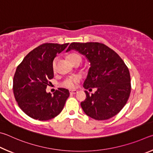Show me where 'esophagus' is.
Returning <instances> with one entry per match:
<instances>
[{
  "label": "esophagus",
  "mask_w": 153,
  "mask_h": 153,
  "mask_svg": "<svg viewBox=\"0 0 153 153\" xmlns=\"http://www.w3.org/2000/svg\"><path fill=\"white\" fill-rule=\"evenodd\" d=\"M69 92L71 94H76V93H78V91H77L76 90H70Z\"/></svg>",
  "instance_id": "1"
}]
</instances>
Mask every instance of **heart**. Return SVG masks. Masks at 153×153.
I'll list each match as a JSON object with an SVG mask.
<instances>
[{
  "instance_id": "heart-1",
  "label": "heart",
  "mask_w": 153,
  "mask_h": 153,
  "mask_svg": "<svg viewBox=\"0 0 153 153\" xmlns=\"http://www.w3.org/2000/svg\"><path fill=\"white\" fill-rule=\"evenodd\" d=\"M68 58L72 63L74 62L75 61L78 60H81V56L79 55L78 53H72V54H71L68 56ZM57 63H58V58L56 57L53 59V60L52 62V70L53 72H56V68H57ZM78 81H79L78 77L68 76L64 79V81L61 82V85L64 87L68 88V89H72V88H74L75 86H76V84Z\"/></svg>"
}]
</instances>
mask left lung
Instances as JSON below:
<instances>
[{"label":"left lung","instance_id":"1","mask_svg":"<svg viewBox=\"0 0 153 153\" xmlns=\"http://www.w3.org/2000/svg\"><path fill=\"white\" fill-rule=\"evenodd\" d=\"M74 50L90 62L85 89L96 88L95 93L85 91L87 98L81 103L88 116L97 120H105L114 117L124 108L131 91L130 72L117 53L105 44L98 42L70 44L66 50Z\"/></svg>","mask_w":153,"mask_h":153}]
</instances>
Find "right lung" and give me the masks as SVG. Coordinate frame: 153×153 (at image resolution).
I'll return each mask as SVG.
<instances>
[{
	"mask_svg": "<svg viewBox=\"0 0 153 153\" xmlns=\"http://www.w3.org/2000/svg\"><path fill=\"white\" fill-rule=\"evenodd\" d=\"M45 43L31 51L17 66L13 78V93L19 108L28 116L40 121L57 116L69 97V91L58 88L52 95L45 89L53 79L52 62L68 46Z\"/></svg>",
	"mask_w": 153,
	"mask_h": 153,
	"instance_id": "1",
	"label": "right lung"
}]
</instances>
